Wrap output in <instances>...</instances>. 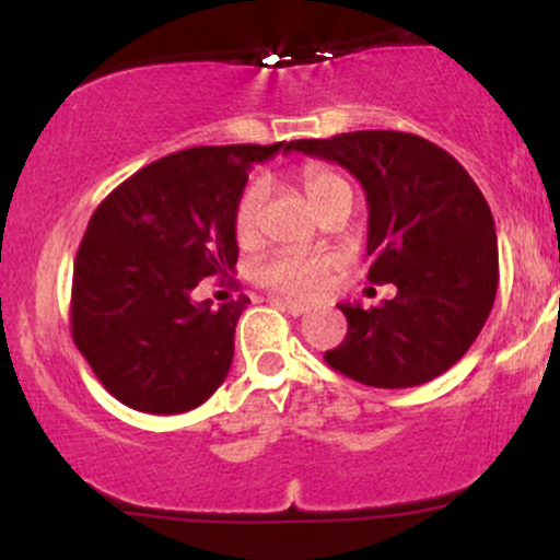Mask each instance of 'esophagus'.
Returning a JSON list of instances; mask_svg holds the SVG:
<instances>
[{
    "label": "esophagus",
    "instance_id": "obj_1",
    "mask_svg": "<svg viewBox=\"0 0 560 560\" xmlns=\"http://www.w3.org/2000/svg\"><path fill=\"white\" fill-rule=\"evenodd\" d=\"M276 307H281V311H287L289 316H305L307 311H311V305H305V302H298V300H287V298H276L273 300Z\"/></svg>",
    "mask_w": 560,
    "mask_h": 560
}]
</instances>
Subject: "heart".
I'll return each mask as SVG.
<instances>
[{
    "label": "heart",
    "instance_id": "1",
    "mask_svg": "<svg viewBox=\"0 0 560 560\" xmlns=\"http://www.w3.org/2000/svg\"><path fill=\"white\" fill-rule=\"evenodd\" d=\"M339 184L347 182L329 168L302 171V189H305L313 208ZM262 197H266V182L262 178H253L240 195V202L234 208V236L240 240V244H249L258 234ZM334 266H337V260L331 255L279 253L266 262H260L255 279L266 289H271V292L292 294V298H318L326 284H329V273Z\"/></svg>",
    "mask_w": 560,
    "mask_h": 560
}]
</instances>
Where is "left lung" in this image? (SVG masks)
<instances>
[{
    "label": "left lung",
    "mask_w": 560,
    "mask_h": 560,
    "mask_svg": "<svg viewBox=\"0 0 560 560\" xmlns=\"http://www.w3.org/2000/svg\"><path fill=\"white\" fill-rule=\"evenodd\" d=\"M294 150L342 165L369 199V281L395 284L378 307L339 305L342 345L324 361L382 389L432 382L466 355L498 292V236L464 165L402 131L300 139Z\"/></svg>",
    "instance_id": "obj_1"
}]
</instances>
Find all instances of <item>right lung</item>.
<instances>
[{"label": "right lung", "mask_w": 560, "mask_h": 560, "mask_svg": "<svg viewBox=\"0 0 560 560\" xmlns=\"http://www.w3.org/2000/svg\"><path fill=\"white\" fill-rule=\"evenodd\" d=\"M279 144L191 147L144 165L100 202L73 266L70 331L115 400L184 413L221 387L247 298L195 302L205 276L234 271V208L253 163Z\"/></svg>", "instance_id": "obj_1"}]
</instances>
